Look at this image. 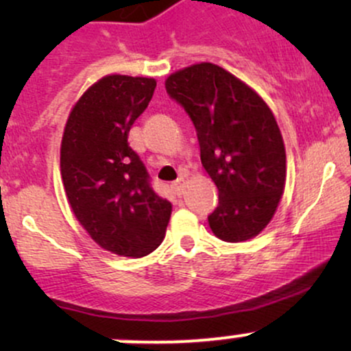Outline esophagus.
Here are the masks:
<instances>
[{"label":"esophagus","mask_w":351,"mask_h":351,"mask_svg":"<svg viewBox=\"0 0 351 351\" xmlns=\"http://www.w3.org/2000/svg\"><path fill=\"white\" fill-rule=\"evenodd\" d=\"M171 189H173V193H175L176 196L183 195V189H184V178H183V176H180V178L171 184Z\"/></svg>","instance_id":"1"}]
</instances>
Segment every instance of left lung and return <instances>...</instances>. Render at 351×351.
<instances>
[{
    "label": "left lung",
    "instance_id": "1",
    "mask_svg": "<svg viewBox=\"0 0 351 351\" xmlns=\"http://www.w3.org/2000/svg\"><path fill=\"white\" fill-rule=\"evenodd\" d=\"M168 95L189 115L201 163L219 193L211 231L241 243L259 234L285 184V148L271 108L223 67L201 62L167 79Z\"/></svg>",
    "mask_w": 351,
    "mask_h": 351
}]
</instances>
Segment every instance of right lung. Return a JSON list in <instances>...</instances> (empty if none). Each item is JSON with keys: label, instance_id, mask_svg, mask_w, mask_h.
<instances>
[{"label": "right lung", "instance_id": "add662e5", "mask_svg": "<svg viewBox=\"0 0 351 351\" xmlns=\"http://www.w3.org/2000/svg\"><path fill=\"white\" fill-rule=\"evenodd\" d=\"M155 79L107 75L72 108L60 145V175L79 223L100 247L143 257L162 244L171 203L152 188L128 132L155 92Z\"/></svg>", "mask_w": 351, "mask_h": 351}]
</instances>
